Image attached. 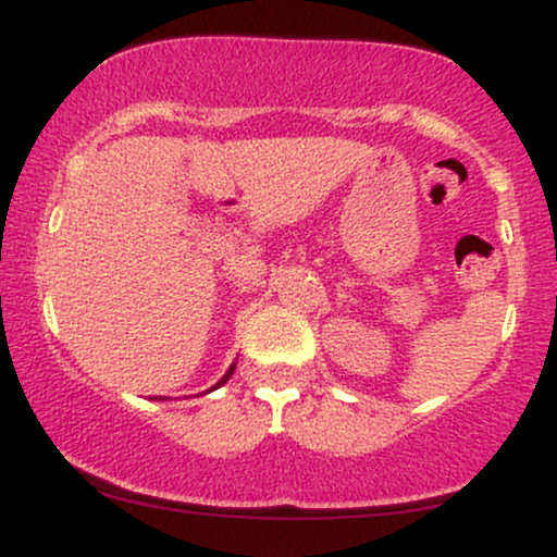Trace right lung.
<instances>
[{
    "label": "right lung",
    "instance_id": "add662e5",
    "mask_svg": "<svg viewBox=\"0 0 557 557\" xmlns=\"http://www.w3.org/2000/svg\"><path fill=\"white\" fill-rule=\"evenodd\" d=\"M233 372H235V363H230V369H227V372H225V374H222V380H220V382H216V385H214V387H209V389H207V393H212V389H216V387H222V385H225V382L230 380V376H233ZM157 400H168V398H157Z\"/></svg>",
    "mask_w": 557,
    "mask_h": 557
}]
</instances>
